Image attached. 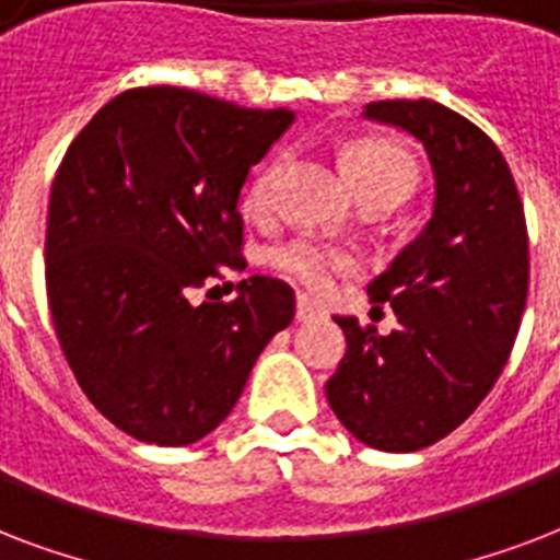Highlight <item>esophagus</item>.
I'll list each match as a JSON object with an SVG mask.
<instances>
[{"label": "esophagus", "mask_w": 560, "mask_h": 560, "mask_svg": "<svg viewBox=\"0 0 560 560\" xmlns=\"http://www.w3.org/2000/svg\"><path fill=\"white\" fill-rule=\"evenodd\" d=\"M318 315H320L318 306H315V303H312L306 294H301V298H298V306H294V318L312 320V318H318Z\"/></svg>", "instance_id": "34e87169"}]
</instances>
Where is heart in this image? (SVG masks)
Wrapping results in <instances>:
<instances>
[{
    "label": "heart",
    "mask_w": 560,
    "mask_h": 560,
    "mask_svg": "<svg viewBox=\"0 0 560 560\" xmlns=\"http://www.w3.org/2000/svg\"><path fill=\"white\" fill-rule=\"evenodd\" d=\"M348 175L357 186V192L365 198H392L402 201L418 180V168L409 151L400 149L392 140H362L348 151L345 158ZM283 172V160H271L266 168H259L245 192V210L254 219H262L271 212L275 189ZM271 266L294 283L306 285L310 292H327L332 280L353 268V259L341 250L329 248L312 236H298L271 250Z\"/></svg>",
    "instance_id": "obj_1"
}]
</instances>
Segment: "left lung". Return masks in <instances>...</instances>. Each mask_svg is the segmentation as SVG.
<instances>
[{"label": "left lung", "mask_w": 560, "mask_h": 560, "mask_svg": "<svg viewBox=\"0 0 560 560\" xmlns=\"http://www.w3.org/2000/svg\"><path fill=\"white\" fill-rule=\"evenodd\" d=\"M362 116L423 145L435 201L418 240L368 285L371 301L392 303L397 329L336 318L348 353L327 400L362 444L415 453L465 423L509 362L528 294L526 215L500 149L456 110L394 98Z\"/></svg>", "instance_id": "1"}]
</instances>
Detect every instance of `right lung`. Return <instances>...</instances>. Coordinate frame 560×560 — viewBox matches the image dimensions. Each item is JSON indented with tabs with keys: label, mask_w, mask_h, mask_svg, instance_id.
<instances>
[{
	"label": "right lung",
	"mask_w": 560,
	"mask_h": 560,
	"mask_svg": "<svg viewBox=\"0 0 560 560\" xmlns=\"http://www.w3.org/2000/svg\"><path fill=\"white\" fill-rule=\"evenodd\" d=\"M292 110L180 86L116 95L60 163L46 292L81 392L137 441L186 446L231 415L250 368L294 318L292 285L248 277L231 303L192 292L240 257V195Z\"/></svg>",
	"instance_id": "add662e5"
}]
</instances>
